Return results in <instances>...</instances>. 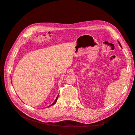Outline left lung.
I'll list each match as a JSON object with an SVG mask.
<instances>
[{
	"label": "left lung",
	"instance_id": "obj_1",
	"mask_svg": "<svg viewBox=\"0 0 135 135\" xmlns=\"http://www.w3.org/2000/svg\"><path fill=\"white\" fill-rule=\"evenodd\" d=\"M119 44H120V46H121V44H120V43H119ZM121 47H122V46H121Z\"/></svg>",
	"mask_w": 135,
	"mask_h": 135
}]
</instances>
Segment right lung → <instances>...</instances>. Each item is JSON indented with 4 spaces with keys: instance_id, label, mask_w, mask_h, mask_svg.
<instances>
[{
    "instance_id": "add662e5",
    "label": "right lung",
    "mask_w": 135,
    "mask_h": 135,
    "mask_svg": "<svg viewBox=\"0 0 135 135\" xmlns=\"http://www.w3.org/2000/svg\"><path fill=\"white\" fill-rule=\"evenodd\" d=\"M58 97H59V95L57 96V98H56V100H55V102H54V103H53L52 104H51L50 106H52V105H54L56 103V101H57V99H58ZM50 106H49V107H50Z\"/></svg>"
}]
</instances>
